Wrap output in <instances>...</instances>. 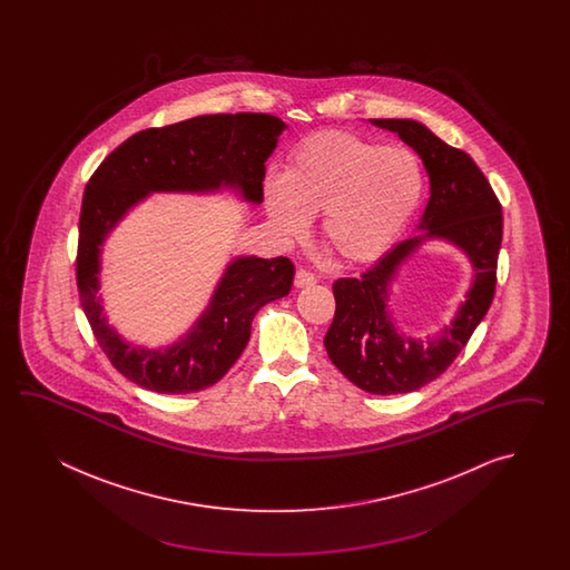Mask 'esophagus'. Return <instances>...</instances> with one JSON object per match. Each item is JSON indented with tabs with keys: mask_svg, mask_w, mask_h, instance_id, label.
Masks as SVG:
<instances>
[{
	"mask_svg": "<svg viewBox=\"0 0 570 570\" xmlns=\"http://www.w3.org/2000/svg\"><path fill=\"white\" fill-rule=\"evenodd\" d=\"M293 283H295L297 289H303V287H312V285H315V277L312 273L299 268V271L295 273V281H293Z\"/></svg>",
	"mask_w": 570,
	"mask_h": 570,
	"instance_id": "obj_1",
	"label": "esophagus"
}]
</instances>
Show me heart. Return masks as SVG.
Listing matches in <instances>:
<instances>
[{
    "mask_svg": "<svg viewBox=\"0 0 570 570\" xmlns=\"http://www.w3.org/2000/svg\"><path fill=\"white\" fill-rule=\"evenodd\" d=\"M424 197V170L407 148L351 132H317L295 146L283 175H268L263 202L283 243L320 232L351 265L373 263L397 243Z\"/></svg>",
    "mask_w": 570,
    "mask_h": 570,
    "instance_id": "b5f03b06",
    "label": "heart"
}]
</instances>
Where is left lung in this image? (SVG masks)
Segmentation results:
<instances>
[{
  "label": "left lung",
  "instance_id": "obj_1",
  "mask_svg": "<svg viewBox=\"0 0 570 570\" xmlns=\"http://www.w3.org/2000/svg\"><path fill=\"white\" fill-rule=\"evenodd\" d=\"M371 124L397 134L420 155L430 177V199L417 236L391 248L358 279L334 283L336 314L324 344L330 361L356 387L373 395H397L442 375L481 324L495 295L503 214L473 158L440 140L422 121L383 118ZM425 239L459 247L474 267V279L450 326L420 341L394 326L387 291Z\"/></svg>",
  "mask_w": 570,
  "mask_h": 570
}]
</instances>
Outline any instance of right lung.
I'll list each match as a JSON object with an SVG mask.
<instances>
[{"instance_id":"obj_1","label":"right lung","mask_w":570,"mask_h":570,"mask_svg":"<svg viewBox=\"0 0 570 570\" xmlns=\"http://www.w3.org/2000/svg\"><path fill=\"white\" fill-rule=\"evenodd\" d=\"M285 128L268 114H214L150 128L121 142L87 183L77 250L79 297L101 351L136 385L185 395L218 383L246 348L256 312L289 293L295 268L285 256H234L191 330L169 346L148 348L121 338L104 314L99 273L109 232L150 194L232 189L248 204H263L265 163Z\"/></svg>"}]
</instances>
